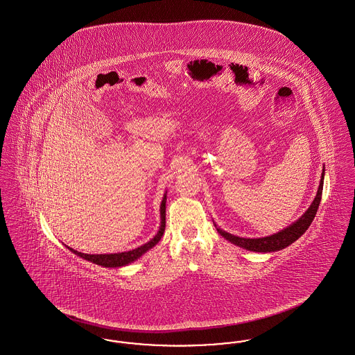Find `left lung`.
<instances>
[{"instance_id":"1","label":"left lung","mask_w":355,"mask_h":355,"mask_svg":"<svg viewBox=\"0 0 355 355\" xmlns=\"http://www.w3.org/2000/svg\"><path fill=\"white\" fill-rule=\"evenodd\" d=\"M323 175H324V169L322 173L321 184L317 191V197L311 203V206L307 209V211L304 216L290 225L285 230L272 234V236H263V238H241V236H232L220 229H217L218 233L232 243H234L239 248L252 250V252H258V253H269V252H277L281 249H285L288 245H291L294 241H297L300 236L304 234V232L309 229L310 223L314 220L317 210L320 207V202L322 198V189H323Z\"/></svg>"}]
</instances>
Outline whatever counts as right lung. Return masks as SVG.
<instances>
[{"label":"right lung","instance_id":"1","mask_svg":"<svg viewBox=\"0 0 355 355\" xmlns=\"http://www.w3.org/2000/svg\"><path fill=\"white\" fill-rule=\"evenodd\" d=\"M165 226H166V196L164 197V200L161 202V226H159V230H158L157 236L150 239L148 243L137 248L135 250H130V252L116 254H85L80 253V252H77V250H74L69 246L68 249L70 252L77 254L78 257L84 258L86 261H90V262L103 266V268H121V266H125V265L133 262L137 258H139L142 254L146 253L149 249H152L153 246H155L158 243V241L161 239V236H164Z\"/></svg>","mask_w":355,"mask_h":355}]
</instances>
